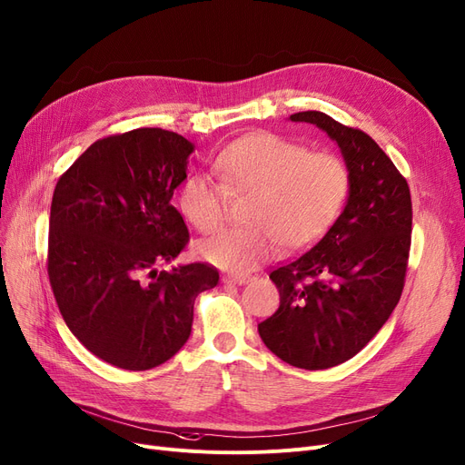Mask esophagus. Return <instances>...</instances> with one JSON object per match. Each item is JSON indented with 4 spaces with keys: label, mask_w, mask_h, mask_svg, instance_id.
Instances as JSON below:
<instances>
[{
    "label": "esophagus",
    "mask_w": 465,
    "mask_h": 465,
    "mask_svg": "<svg viewBox=\"0 0 465 465\" xmlns=\"http://www.w3.org/2000/svg\"><path fill=\"white\" fill-rule=\"evenodd\" d=\"M222 281L226 282V285H245L247 281H251L249 273H241V275H224Z\"/></svg>",
    "instance_id": "1"
}]
</instances>
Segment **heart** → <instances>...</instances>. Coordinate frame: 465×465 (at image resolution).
I'll list each match as a JSON object with an SVG mask.
<instances>
[{
	"label": "heart",
	"instance_id": "1",
	"mask_svg": "<svg viewBox=\"0 0 465 465\" xmlns=\"http://www.w3.org/2000/svg\"><path fill=\"white\" fill-rule=\"evenodd\" d=\"M213 169L220 180L190 174L180 186L178 207L203 233L220 228L226 214L227 190L249 195L243 218L249 222L220 232L197 245L211 264L245 273L281 243L289 251L313 245L344 211L351 192V171L334 152H312L306 144L275 133L241 136L222 150Z\"/></svg>",
	"mask_w": 465,
	"mask_h": 465
}]
</instances>
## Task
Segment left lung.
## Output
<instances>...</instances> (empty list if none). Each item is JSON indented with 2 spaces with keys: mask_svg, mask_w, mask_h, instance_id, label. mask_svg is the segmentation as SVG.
<instances>
[{
  "mask_svg": "<svg viewBox=\"0 0 465 465\" xmlns=\"http://www.w3.org/2000/svg\"><path fill=\"white\" fill-rule=\"evenodd\" d=\"M336 140L351 171L344 213L317 243L270 273L279 310L258 325L272 353L322 371L357 355L383 327L405 287L412 201L407 178L361 129L298 112Z\"/></svg>",
  "mask_w": 465,
  "mask_h": 465,
  "instance_id": "8db88e82",
  "label": "left lung"
}]
</instances>
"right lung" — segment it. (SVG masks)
Wrapping results in <instances>:
<instances>
[{
  "label": "right lung",
  "mask_w": 465,
  "mask_h": 465,
  "mask_svg": "<svg viewBox=\"0 0 465 465\" xmlns=\"http://www.w3.org/2000/svg\"><path fill=\"white\" fill-rule=\"evenodd\" d=\"M193 144L144 127L96 140L54 186L47 273L60 315L98 359L150 371L186 344L199 292L218 270L193 262L157 272L190 241L171 197Z\"/></svg>",
  "instance_id": "obj_1"
}]
</instances>
